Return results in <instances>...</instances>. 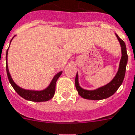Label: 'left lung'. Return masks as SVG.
<instances>
[{
    "label": "left lung",
    "instance_id": "obj_1",
    "mask_svg": "<svg viewBox=\"0 0 135 135\" xmlns=\"http://www.w3.org/2000/svg\"><path fill=\"white\" fill-rule=\"evenodd\" d=\"M115 35L117 36V40L119 42L122 50L121 60L119 62V68H118L117 74L115 75L114 78L112 79L110 83H107V85L102 86L96 90H88L83 89L80 86L78 81V74L77 73L75 77V87L77 90L78 92V94L82 98L93 100H100L106 99V98L112 96V95H114V93L118 90L119 86L121 85L122 83L123 82L124 75H125L128 56H127V53L126 45H125L124 42L116 33H115Z\"/></svg>",
    "mask_w": 135,
    "mask_h": 135
}]
</instances>
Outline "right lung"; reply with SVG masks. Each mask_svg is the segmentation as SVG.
Here are the masks:
<instances>
[{"mask_svg": "<svg viewBox=\"0 0 135 135\" xmlns=\"http://www.w3.org/2000/svg\"><path fill=\"white\" fill-rule=\"evenodd\" d=\"M11 44V43H10ZM8 49L6 51V72H7V75L8 78L9 80V82L11 84L12 87L16 90V92L18 93V95L21 97L25 99V100H29V101H33V102H45L48 101L50 99L53 98L55 92V85L57 79L59 78V77L61 75L62 72H60L58 73H57L54 76V78H52L51 83H50V85L47 86V88L42 90H25L23 88H21L17 85L15 82L13 80V79L11 78V74L9 73L8 67Z\"/></svg>", "mask_w": 135, "mask_h": 135, "instance_id": "obj_1", "label": "right lung"}]
</instances>
